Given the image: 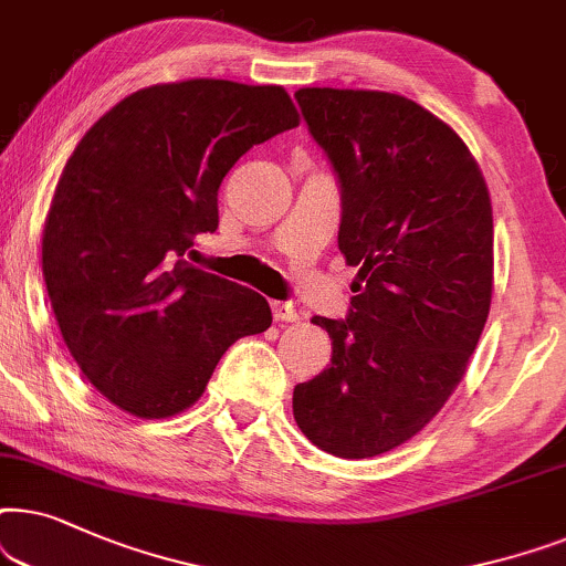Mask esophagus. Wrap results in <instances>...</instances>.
<instances>
[{
  "instance_id": "esophagus-1",
  "label": "esophagus",
  "mask_w": 566,
  "mask_h": 566,
  "mask_svg": "<svg viewBox=\"0 0 566 566\" xmlns=\"http://www.w3.org/2000/svg\"><path fill=\"white\" fill-rule=\"evenodd\" d=\"M271 313H274V321H279V323H297L300 321L297 307L292 303H282V300H274V303H271Z\"/></svg>"
}]
</instances>
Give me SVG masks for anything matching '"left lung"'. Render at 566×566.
<instances>
[{
	"label": "left lung",
	"mask_w": 566,
	"mask_h": 566,
	"mask_svg": "<svg viewBox=\"0 0 566 566\" xmlns=\"http://www.w3.org/2000/svg\"><path fill=\"white\" fill-rule=\"evenodd\" d=\"M295 97L334 165L338 251L359 271L346 321L313 318L334 352L295 386L292 411L326 453L373 458L424 429L463 380L492 305V199L465 142L409 97Z\"/></svg>",
	"instance_id": "8db88e82"
}]
</instances>
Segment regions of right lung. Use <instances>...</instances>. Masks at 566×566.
I'll return each instance as SVG.
<instances>
[{
	"label": "right lung",
	"mask_w": 566,
	"mask_h": 566,
	"mask_svg": "<svg viewBox=\"0 0 566 566\" xmlns=\"http://www.w3.org/2000/svg\"><path fill=\"white\" fill-rule=\"evenodd\" d=\"M297 124L279 85L186 80L124 97L74 147L43 228V279L66 349L118 409L180 413L238 338L271 326L259 292L184 255L220 224L232 165Z\"/></svg>",
	"instance_id": "add662e5"
}]
</instances>
